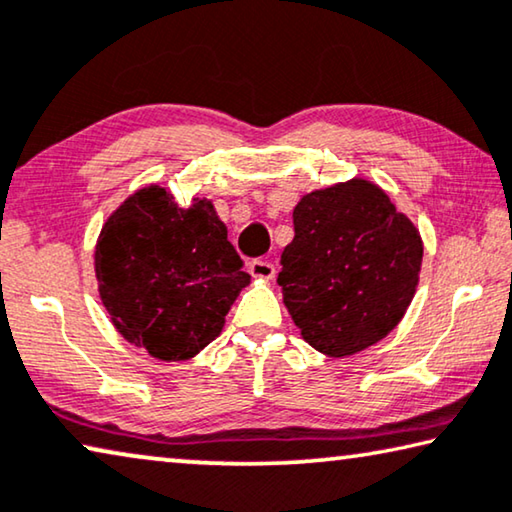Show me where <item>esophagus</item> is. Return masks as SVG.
I'll return each mask as SVG.
<instances>
[{
  "label": "esophagus",
  "instance_id": "34e87169",
  "mask_svg": "<svg viewBox=\"0 0 512 512\" xmlns=\"http://www.w3.org/2000/svg\"><path fill=\"white\" fill-rule=\"evenodd\" d=\"M249 272L251 277L256 279H272L274 274H277V267H274V263L265 261V258H254V261L249 263Z\"/></svg>",
  "mask_w": 512,
  "mask_h": 512
}]
</instances>
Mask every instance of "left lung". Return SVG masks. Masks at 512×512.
I'll return each mask as SVG.
<instances>
[{"label":"left lung","mask_w":512,"mask_h":512,"mask_svg":"<svg viewBox=\"0 0 512 512\" xmlns=\"http://www.w3.org/2000/svg\"><path fill=\"white\" fill-rule=\"evenodd\" d=\"M293 224L277 281L304 341L329 357L382 341L419 283L423 245L414 224L359 178L306 194Z\"/></svg>","instance_id":"1"}]
</instances>
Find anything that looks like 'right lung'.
I'll list each match as a JSON object with an SVG mask.
<instances>
[{"instance_id":"1","label":"right lung","mask_w":512,"mask_h":512,"mask_svg":"<svg viewBox=\"0 0 512 512\" xmlns=\"http://www.w3.org/2000/svg\"><path fill=\"white\" fill-rule=\"evenodd\" d=\"M210 201L180 208L146 187L107 219L96 247L102 304L148 355L185 361L222 332L249 274Z\"/></svg>"}]
</instances>
